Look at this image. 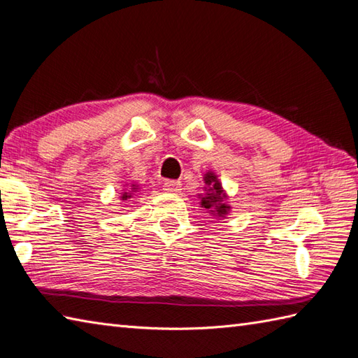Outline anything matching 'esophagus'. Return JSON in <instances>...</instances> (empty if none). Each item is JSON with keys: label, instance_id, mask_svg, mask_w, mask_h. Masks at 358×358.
I'll return each mask as SVG.
<instances>
[{"label": "esophagus", "instance_id": "34e87169", "mask_svg": "<svg viewBox=\"0 0 358 358\" xmlns=\"http://www.w3.org/2000/svg\"><path fill=\"white\" fill-rule=\"evenodd\" d=\"M163 189L166 192H172V194H177L181 191V183L177 180H166L163 183Z\"/></svg>", "mask_w": 358, "mask_h": 358}]
</instances>
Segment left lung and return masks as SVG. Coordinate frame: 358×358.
<instances>
[{"label": "left lung", "mask_w": 358, "mask_h": 358, "mask_svg": "<svg viewBox=\"0 0 358 358\" xmlns=\"http://www.w3.org/2000/svg\"><path fill=\"white\" fill-rule=\"evenodd\" d=\"M204 183L210 187L206 196H203L201 199V206L209 209L210 212H214V214L218 217L226 215L227 210H229V206L224 203L226 194L223 192L222 185H220V181L217 180V175L208 172L204 175Z\"/></svg>", "instance_id": "left-lung-1"}]
</instances>
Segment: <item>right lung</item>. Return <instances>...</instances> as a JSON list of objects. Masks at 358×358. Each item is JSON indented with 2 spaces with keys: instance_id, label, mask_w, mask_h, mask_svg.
<instances>
[{
  "instance_id": "add662e5",
  "label": "right lung",
  "mask_w": 358,
  "mask_h": 358,
  "mask_svg": "<svg viewBox=\"0 0 358 358\" xmlns=\"http://www.w3.org/2000/svg\"><path fill=\"white\" fill-rule=\"evenodd\" d=\"M131 189H132V191H129V192H124V194H123V196H121V199H123V200H127V199H131V196H132V192H136V191H135V189H138V187H136V186L134 185V186H132Z\"/></svg>"
}]
</instances>
